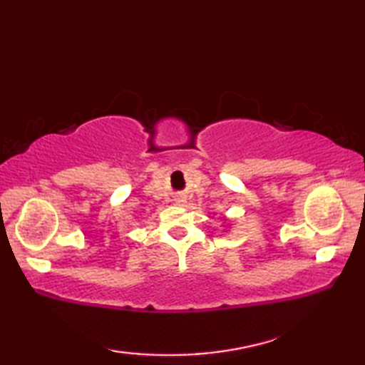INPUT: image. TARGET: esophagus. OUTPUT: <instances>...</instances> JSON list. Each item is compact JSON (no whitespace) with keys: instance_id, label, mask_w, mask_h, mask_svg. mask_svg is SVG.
<instances>
[{"instance_id":"obj_1","label":"esophagus","mask_w":365,"mask_h":365,"mask_svg":"<svg viewBox=\"0 0 365 365\" xmlns=\"http://www.w3.org/2000/svg\"><path fill=\"white\" fill-rule=\"evenodd\" d=\"M178 204H182V202H180V200H178Z\"/></svg>"}]
</instances>
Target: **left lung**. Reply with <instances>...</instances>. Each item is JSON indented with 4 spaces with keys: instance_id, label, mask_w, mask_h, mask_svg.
<instances>
[{
    "instance_id": "obj_1",
    "label": "left lung",
    "mask_w": 365,
    "mask_h": 365,
    "mask_svg": "<svg viewBox=\"0 0 365 365\" xmlns=\"http://www.w3.org/2000/svg\"><path fill=\"white\" fill-rule=\"evenodd\" d=\"M227 226H229V224H227Z\"/></svg>"
}]
</instances>
